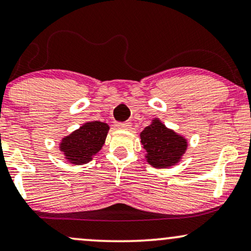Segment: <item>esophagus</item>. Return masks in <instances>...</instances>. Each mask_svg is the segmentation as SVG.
<instances>
[{"mask_svg":"<svg viewBox=\"0 0 251 251\" xmlns=\"http://www.w3.org/2000/svg\"><path fill=\"white\" fill-rule=\"evenodd\" d=\"M116 126L118 128H122V129H129L131 128L132 124L129 122H125V123H117Z\"/></svg>","mask_w":251,"mask_h":251,"instance_id":"esophagus-1","label":"esophagus"}]
</instances>
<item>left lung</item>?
<instances>
[{
	"instance_id": "8db88e82",
	"label": "left lung",
	"mask_w": 251,
	"mask_h": 251,
	"mask_svg": "<svg viewBox=\"0 0 251 251\" xmlns=\"http://www.w3.org/2000/svg\"><path fill=\"white\" fill-rule=\"evenodd\" d=\"M146 160L151 167L169 168L176 166L188 148V140L173 129L168 128L158 118L140 133Z\"/></svg>"
}]
</instances>
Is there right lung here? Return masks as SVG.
Here are the masks:
<instances>
[{
    "instance_id": "obj_1",
    "label": "right lung",
    "mask_w": 251,
    "mask_h": 251,
    "mask_svg": "<svg viewBox=\"0 0 251 251\" xmlns=\"http://www.w3.org/2000/svg\"><path fill=\"white\" fill-rule=\"evenodd\" d=\"M109 125L102 122L84 123L80 128L62 138L60 151L72 164L82 166L93 160L105 144Z\"/></svg>"
}]
</instances>
